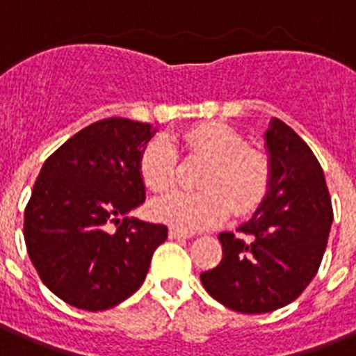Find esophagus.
<instances>
[{"label": "esophagus", "instance_id": "esophagus-1", "mask_svg": "<svg viewBox=\"0 0 356 356\" xmlns=\"http://www.w3.org/2000/svg\"><path fill=\"white\" fill-rule=\"evenodd\" d=\"M170 239H188L192 238V234L183 232V230H179V228H170Z\"/></svg>", "mask_w": 356, "mask_h": 356}]
</instances>
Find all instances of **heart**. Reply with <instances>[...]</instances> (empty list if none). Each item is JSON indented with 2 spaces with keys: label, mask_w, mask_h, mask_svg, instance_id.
<instances>
[{
  "label": "heart",
  "mask_w": 356,
  "mask_h": 356,
  "mask_svg": "<svg viewBox=\"0 0 356 356\" xmlns=\"http://www.w3.org/2000/svg\"><path fill=\"white\" fill-rule=\"evenodd\" d=\"M192 155L207 159L201 177L207 190H172L152 201V216L183 232L216 227L230 216L232 208L245 213L259 204L268 188L270 168L261 152L245 148V138L227 124H199L184 135ZM177 152L166 138H153L140 152L138 172L143 183L163 192L175 179Z\"/></svg>",
  "instance_id": "1"
}]
</instances>
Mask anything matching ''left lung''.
<instances>
[{
    "instance_id": "1",
    "label": "left lung",
    "mask_w": 356,
    "mask_h": 356,
    "mask_svg": "<svg viewBox=\"0 0 356 356\" xmlns=\"http://www.w3.org/2000/svg\"><path fill=\"white\" fill-rule=\"evenodd\" d=\"M270 179L247 223L221 232L223 259L201 274L207 293L245 314L270 313L298 298L318 273L333 223L322 166L280 118L265 131Z\"/></svg>"
}]
</instances>
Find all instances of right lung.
<instances>
[{"label":"right lung","mask_w":356,"mask_h":356,"mask_svg":"<svg viewBox=\"0 0 356 356\" xmlns=\"http://www.w3.org/2000/svg\"><path fill=\"white\" fill-rule=\"evenodd\" d=\"M155 131L129 118L98 120L40 170L25 208V245L42 282L73 307L106 311L129 298L168 238L164 225L129 216L146 199L138 157Z\"/></svg>","instance_id":"obj_1"}]
</instances>
